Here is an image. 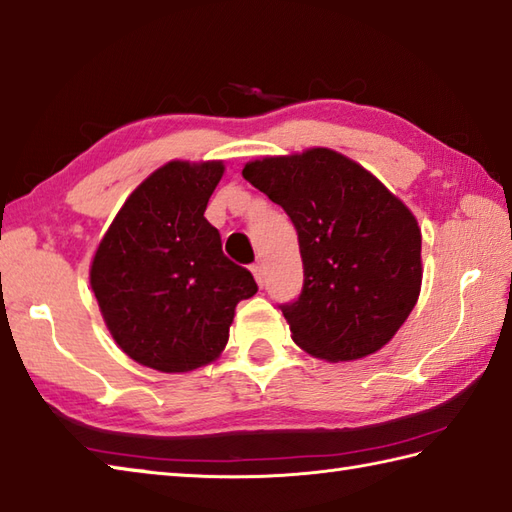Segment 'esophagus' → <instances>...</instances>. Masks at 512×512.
<instances>
[{"label": "esophagus", "instance_id": "esophagus-1", "mask_svg": "<svg viewBox=\"0 0 512 512\" xmlns=\"http://www.w3.org/2000/svg\"><path fill=\"white\" fill-rule=\"evenodd\" d=\"M252 274H254V278H256V283L263 287L265 285V267H263V263H256V265H252Z\"/></svg>", "mask_w": 512, "mask_h": 512}]
</instances>
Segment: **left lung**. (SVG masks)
I'll use <instances>...</instances> for the list:
<instances>
[{
  "label": "left lung",
  "mask_w": 512,
  "mask_h": 512,
  "mask_svg": "<svg viewBox=\"0 0 512 512\" xmlns=\"http://www.w3.org/2000/svg\"><path fill=\"white\" fill-rule=\"evenodd\" d=\"M243 176L278 203L298 232L305 283L280 305L309 356L351 362L380 351L422 289L417 218L360 163L336 150L249 161Z\"/></svg>",
  "instance_id": "obj_1"
}]
</instances>
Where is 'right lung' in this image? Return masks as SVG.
I'll return each instance as SVG.
<instances>
[{"label": "right lung", "instance_id": "obj_1", "mask_svg": "<svg viewBox=\"0 0 512 512\" xmlns=\"http://www.w3.org/2000/svg\"><path fill=\"white\" fill-rule=\"evenodd\" d=\"M223 172V161L161 165L125 198L92 258L103 322L143 367L187 373L214 362L236 305L258 291L205 218Z\"/></svg>", "mask_w": 512, "mask_h": 512}]
</instances>
